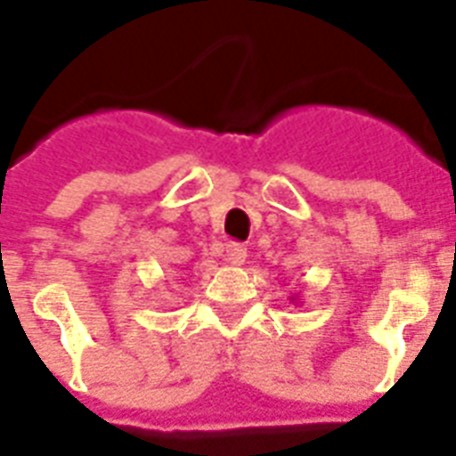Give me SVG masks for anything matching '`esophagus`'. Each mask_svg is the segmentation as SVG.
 <instances>
[{"label":"esophagus","mask_w":456,"mask_h":456,"mask_svg":"<svg viewBox=\"0 0 456 456\" xmlns=\"http://www.w3.org/2000/svg\"><path fill=\"white\" fill-rule=\"evenodd\" d=\"M227 261L229 264H234V266H241V264L247 261V247H244V244H237V241H229Z\"/></svg>","instance_id":"34e87169"}]
</instances>
